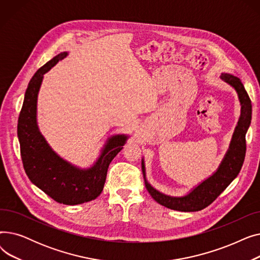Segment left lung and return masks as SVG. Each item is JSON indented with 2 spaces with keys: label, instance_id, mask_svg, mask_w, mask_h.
<instances>
[{
  "label": "left lung",
  "instance_id": "1",
  "mask_svg": "<svg viewBox=\"0 0 260 260\" xmlns=\"http://www.w3.org/2000/svg\"><path fill=\"white\" fill-rule=\"evenodd\" d=\"M220 78L236 90L241 105V114L228 152L217 171L208 179L194 187L187 195L174 197L159 192L148 183L146 180L144 160L142 159L141 165L146 189L159 204L168 209L180 212H197L203 210L223 192L241 170L245 157V149H247L245 134L248 132L252 119V104L239 78L230 74H221Z\"/></svg>",
  "mask_w": 260,
  "mask_h": 260
}]
</instances>
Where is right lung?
Instances as JSON below:
<instances>
[{"label": "right lung", "mask_w": 260, "mask_h": 260, "mask_svg": "<svg viewBox=\"0 0 260 260\" xmlns=\"http://www.w3.org/2000/svg\"><path fill=\"white\" fill-rule=\"evenodd\" d=\"M67 54L64 51L52 58L29 81L19 116L18 137L23 167L30 181L57 202L76 206L101 194L109 163L123 148L128 136L123 134L108 138L101 155L88 169H80L52 151L38 127V94L44 74Z\"/></svg>", "instance_id": "1"}]
</instances>
